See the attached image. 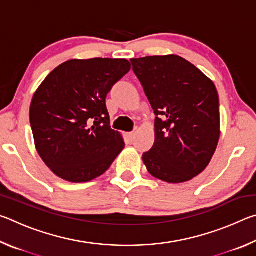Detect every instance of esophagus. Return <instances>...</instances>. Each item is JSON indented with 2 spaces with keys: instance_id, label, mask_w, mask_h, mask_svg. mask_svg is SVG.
Returning <instances> with one entry per match:
<instances>
[{
  "instance_id": "obj_1",
  "label": "esophagus",
  "mask_w": 256,
  "mask_h": 256,
  "mask_svg": "<svg viewBox=\"0 0 256 256\" xmlns=\"http://www.w3.org/2000/svg\"><path fill=\"white\" fill-rule=\"evenodd\" d=\"M138 128H136L133 130L132 132H128V133H126V136H128V140H131V141H132L133 138H136V134L138 133Z\"/></svg>"
}]
</instances>
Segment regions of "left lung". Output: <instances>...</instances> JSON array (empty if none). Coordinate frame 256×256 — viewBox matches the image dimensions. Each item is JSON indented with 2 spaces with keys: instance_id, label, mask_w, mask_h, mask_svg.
<instances>
[{
  "instance_id": "1",
  "label": "left lung",
  "mask_w": 256,
  "mask_h": 256,
  "mask_svg": "<svg viewBox=\"0 0 256 256\" xmlns=\"http://www.w3.org/2000/svg\"><path fill=\"white\" fill-rule=\"evenodd\" d=\"M154 112V144L142 159L156 178L183 183L206 170L220 136L216 86L177 55L132 58Z\"/></svg>"
}]
</instances>
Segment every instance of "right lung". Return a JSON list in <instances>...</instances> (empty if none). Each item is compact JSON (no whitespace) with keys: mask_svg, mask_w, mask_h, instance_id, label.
Instances as JSON below:
<instances>
[{"mask_svg":"<svg viewBox=\"0 0 256 256\" xmlns=\"http://www.w3.org/2000/svg\"><path fill=\"white\" fill-rule=\"evenodd\" d=\"M131 68L122 58L71 60L34 94L30 125L40 158L60 178L82 183L102 175L124 149L110 128L106 97Z\"/></svg>","mask_w":256,"mask_h":256,"instance_id":"add662e5","label":"right lung"}]
</instances>
